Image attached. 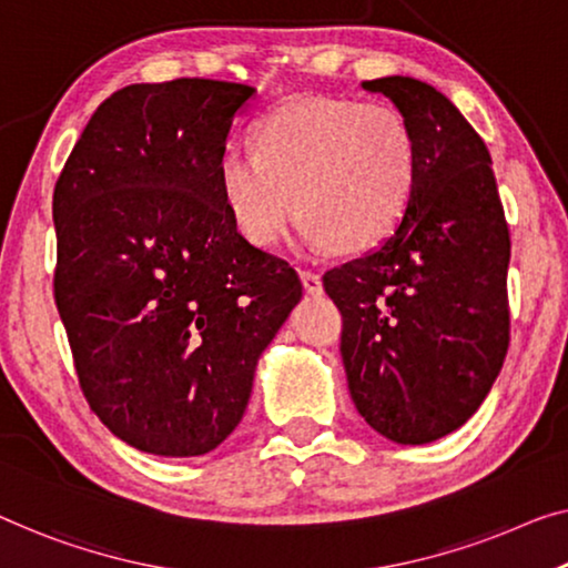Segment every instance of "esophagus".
<instances>
[{"label":"esophagus","mask_w":568,"mask_h":568,"mask_svg":"<svg viewBox=\"0 0 568 568\" xmlns=\"http://www.w3.org/2000/svg\"><path fill=\"white\" fill-rule=\"evenodd\" d=\"M301 281H303V287H306V293H311V295L324 293V283H321V275L316 273V270H303Z\"/></svg>","instance_id":"34e87169"}]
</instances>
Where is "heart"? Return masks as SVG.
I'll use <instances>...</instances> for the list:
<instances>
[{
    "mask_svg": "<svg viewBox=\"0 0 568 568\" xmlns=\"http://www.w3.org/2000/svg\"><path fill=\"white\" fill-rule=\"evenodd\" d=\"M255 145L230 142L216 178L236 230L262 250L281 240L293 209L316 247L369 250L395 232L416 191V134L387 104L295 99L257 126Z\"/></svg>",
    "mask_w": 568,
    "mask_h": 568,
    "instance_id": "1",
    "label": "heart"
}]
</instances>
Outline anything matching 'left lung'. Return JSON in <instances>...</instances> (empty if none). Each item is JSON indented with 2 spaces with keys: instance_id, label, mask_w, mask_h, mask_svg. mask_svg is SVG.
<instances>
[{
  "instance_id": "1",
  "label": "left lung",
  "mask_w": 568,
  "mask_h": 568,
  "mask_svg": "<svg viewBox=\"0 0 568 568\" xmlns=\"http://www.w3.org/2000/svg\"><path fill=\"white\" fill-rule=\"evenodd\" d=\"M393 101L418 145L410 206L395 232L324 287L342 311L352 400L395 444H430L464 426L510 344L507 232L493 158L442 91L410 75L362 81Z\"/></svg>"
}]
</instances>
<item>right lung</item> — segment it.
<instances>
[{"instance_id": "add662e5", "label": "right lung", "mask_w": 568, "mask_h": 568, "mask_svg": "<svg viewBox=\"0 0 568 568\" xmlns=\"http://www.w3.org/2000/svg\"><path fill=\"white\" fill-rule=\"evenodd\" d=\"M244 83L114 91L53 191L55 306L91 410L124 444L201 456L242 420L260 354L301 301L285 260L236 232L216 163Z\"/></svg>"}]
</instances>
